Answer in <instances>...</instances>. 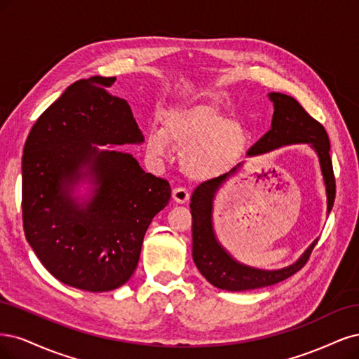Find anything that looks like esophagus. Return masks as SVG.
Instances as JSON below:
<instances>
[{
  "mask_svg": "<svg viewBox=\"0 0 359 359\" xmlns=\"http://www.w3.org/2000/svg\"><path fill=\"white\" fill-rule=\"evenodd\" d=\"M171 196H172V200H175L179 204H183V203H187L189 200L188 191L183 189V188H175V189H172Z\"/></svg>",
  "mask_w": 359,
  "mask_h": 359,
  "instance_id": "esophagus-1",
  "label": "esophagus"
}]
</instances>
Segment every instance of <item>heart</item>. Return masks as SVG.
Instances as JSON below:
<instances>
[{
	"instance_id": "1",
	"label": "heart",
	"mask_w": 359,
	"mask_h": 359,
	"mask_svg": "<svg viewBox=\"0 0 359 359\" xmlns=\"http://www.w3.org/2000/svg\"><path fill=\"white\" fill-rule=\"evenodd\" d=\"M246 131L210 106H194L170 111L163 131L152 128L146 135L147 152L165 158L168 143L182 150V168L192 180L221 176L245 150Z\"/></svg>"
}]
</instances>
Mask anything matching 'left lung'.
<instances>
[{
  "label": "left lung",
  "instance_id": "left-lung-1",
  "mask_svg": "<svg viewBox=\"0 0 359 359\" xmlns=\"http://www.w3.org/2000/svg\"><path fill=\"white\" fill-rule=\"evenodd\" d=\"M269 98L274 107L271 128L248 150V156L269 154L274 149L289 144H309L319 159L327 192L328 216L335 198V180L330 158V138L325 128L311 118L295 98L279 94V92H270ZM241 165L243 163L237 164L225 175L196 187L189 205L192 213V258L196 269L213 286L233 292L270 286L291 277L304 267L319 240L316 238L311 243L294 264L279 270L250 267V265L238 262L231 255L216 237L213 228V203L217 191L231 176L236 175Z\"/></svg>",
  "mask_w": 359,
  "mask_h": 359
}]
</instances>
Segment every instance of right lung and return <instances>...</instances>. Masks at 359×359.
<instances>
[{"label":"right lung","instance_id":"obj_1","mask_svg":"<svg viewBox=\"0 0 359 359\" xmlns=\"http://www.w3.org/2000/svg\"><path fill=\"white\" fill-rule=\"evenodd\" d=\"M114 80L68 86L34 123L22 156L27 241L57 280L89 292L130 280L146 231L171 196L170 183L131 154L98 147L144 142L130 104L107 92ZM85 181L86 199L74 192Z\"/></svg>","mask_w":359,"mask_h":359}]
</instances>
